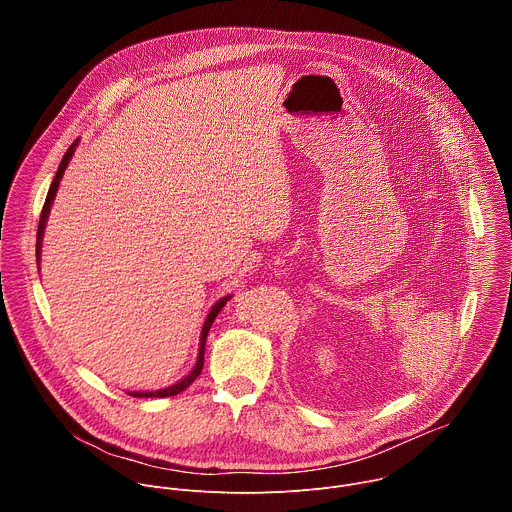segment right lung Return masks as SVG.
<instances>
[{
  "mask_svg": "<svg viewBox=\"0 0 512 512\" xmlns=\"http://www.w3.org/2000/svg\"><path fill=\"white\" fill-rule=\"evenodd\" d=\"M76 146H78V140H76V142L68 148V152L64 154V158H62V162H60V168H58V172H56V178H54V182H52V186H50V190H48V196H46L44 208H42V216H40V224H38V240H36V260H38V262H40V250H42V236H44L46 220H48V214H50L52 202H54V198H56V192H58L60 180H62V176H64V172H66V168H68V162H70V160H72V156H74ZM228 300H230V296H226V298L218 300V302L212 306V310H210V314H208V318H206V322H204V328H202L198 362H196L194 370H192L184 380H180V382H176L174 386H168V388H164V390H156V392H130V394H132V396H136V398H166V396H176V394H180L182 390H186V388L196 380V376L202 372V366H204V348H206V336H208V330H210L212 322L216 320L218 312L224 308V304H226Z\"/></svg>",
  "mask_w": 512,
  "mask_h": 512,
  "instance_id": "1",
  "label": "right lung"
}]
</instances>
